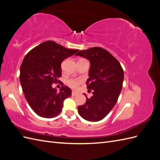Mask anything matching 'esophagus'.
I'll return each mask as SVG.
<instances>
[{"mask_svg":"<svg viewBox=\"0 0 160 160\" xmlns=\"http://www.w3.org/2000/svg\"><path fill=\"white\" fill-rule=\"evenodd\" d=\"M77 95V93L76 91H72V96H75Z\"/></svg>","mask_w":160,"mask_h":160,"instance_id":"1","label":"esophagus"}]
</instances>
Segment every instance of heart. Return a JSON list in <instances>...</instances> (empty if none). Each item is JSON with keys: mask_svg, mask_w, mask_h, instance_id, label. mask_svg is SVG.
Masks as SVG:
<instances>
[{"mask_svg": "<svg viewBox=\"0 0 160 160\" xmlns=\"http://www.w3.org/2000/svg\"><path fill=\"white\" fill-rule=\"evenodd\" d=\"M82 82V79H70L67 81V84L68 85L70 88L76 89L77 87Z\"/></svg>", "mask_w": 160, "mask_h": 160, "instance_id": "b5f03b06", "label": "heart"}]
</instances>
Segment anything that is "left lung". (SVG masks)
<instances>
[{
	"mask_svg": "<svg viewBox=\"0 0 160 160\" xmlns=\"http://www.w3.org/2000/svg\"><path fill=\"white\" fill-rule=\"evenodd\" d=\"M89 61L88 89L93 96L86 98L84 105L78 106L82 118L89 122L103 119L117 103L122 89L124 73L119 61L109 52L100 47L79 51L75 55Z\"/></svg>",
	"mask_w": 160,
	"mask_h": 160,
	"instance_id": "left-lung-1",
	"label": "left lung"
}]
</instances>
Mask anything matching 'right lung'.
<instances>
[{
  "mask_svg": "<svg viewBox=\"0 0 160 160\" xmlns=\"http://www.w3.org/2000/svg\"><path fill=\"white\" fill-rule=\"evenodd\" d=\"M77 51L48 41L24 58L20 68L21 85L28 105L40 117H55L62 111L64 100L71 96L69 87L62 86L57 92L52 84L57 83L61 76L62 61Z\"/></svg>",
  "mask_w": 160,
  "mask_h": 160,
  "instance_id": "1",
  "label": "right lung"
}]
</instances>
